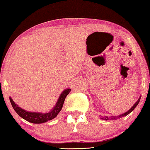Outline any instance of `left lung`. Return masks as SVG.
I'll list each match as a JSON object with an SVG mask.
<instances>
[{
    "label": "left lung",
    "instance_id": "left-lung-1",
    "mask_svg": "<svg viewBox=\"0 0 150 150\" xmlns=\"http://www.w3.org/2000/svg\"><path fill=\"white\" fill-rule=\"evenodd\" d=\"M140 100H141V96H140V97H139L138 100H137V101L135 102L134 105H133L132 107L130 108V109H129L128 111H126V112H124V113H123L122 115H118V116H111V117H108V116H103V117H102V116H101V117H100V119H102V120H117V119H119V118L128 115L129 113H130V112H132V110H134L135 108H136V106L138 105V104L139 103V102H140Z\"/></svg>",
    "mask_w": 150,
    "mask_h": 150
}]
</instances>
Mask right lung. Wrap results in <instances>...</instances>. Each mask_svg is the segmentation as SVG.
Segmentation results:
<instances>
[{"label": "right lung", "mask_w": 150, "mask_h": 150, "mask_svg": "<svg viewBox=\"0 0 150 150\" xmlns=\"http://www.w3.org/2000/svg\"><path fill=\"white\" fill-rule=\"evenodd\" d=\"M71 89H69V88L63 90L61 95L59 96V99L52 109H51L48 112H44V113L40 112L27 111V110H24L23 108L20 107L17 104H16L11 97H9V100L12 107L20 117H21L22 118L28 122L33 123V124H42V123H45L56 117L57 115L62 109L65 98L68 95Z\"/></svg>", "instance_id": "right-lung-1"}]
</instances>
